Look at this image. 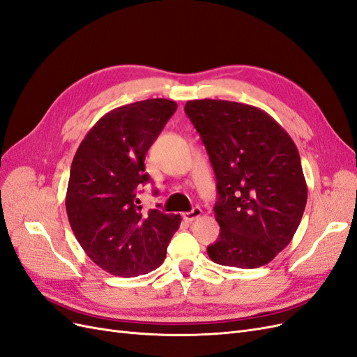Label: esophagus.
Masks as SVG:
<instances>
[{
    "instance_id": "obj_1",
    "label": "esophagus",
    "mask_w": 357,
    "mask_h": 357,
    "mask_svg": "<svg viewBox=\"0 0 357 357\" xmlns=\"http://www.w3.org/2000/svg\"><path fill=\"white\" fill-rule=\"evenodd\" d=\"M201 214H202V210L199 207H195V208H192L190 211L183 213V219H185L186 222H193L195 219L201 218Z\"/></svg>"
}]
</instances>
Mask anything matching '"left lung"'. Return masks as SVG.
Segmentation results:
<instances>
[{"instance_id": "obj_1", "label": "left lung", "mask_w": 357, "mask_h": 357, "mask_svg": "<svg viewBox=\"0 0 357 357\" xmlns=\"http://www.w3.org/2000/svg\"><path fill=\"white\" fill-rule=\"evenodd\" d=\"M185 112L207 149L218 180L219 238L213 262L252 269L291 241L307 204V183L294 139L257 107L188 101Z\"/></svg>"}]
</instances>
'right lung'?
<instances>
[{
	"instance_id": "obj_1",
	"label": "right lung",
	"mask_w": 357,
	"mask_h": 357,
	"mask_svg": "<svg viewBox=\"0 0 357 357\" xmlns=\"http://www.w3.org/2000/svg\"><path fill=\"white\" fill-rule=\"evenodd\" d=\"M177 110L171 100L132 102L104 114L74 155L66 207L84 253L104 271L135 277L164 262L180 214L143 211L147 150Z\"/></svg>"
}]
</instances>
